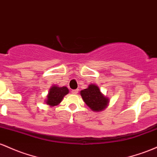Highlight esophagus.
I'll return each instance as SVG.
<instances>
[{
    "label": "esophagus",
    "instance_id": "1",
    "mask_svg": "<svg viewBox=\"0 0 157 157\" xmlns=\"http://www.w3.org/2000/svg\"><path fill=\"white\" fill-rule=\"evenodd\" d=\"M72 93H73V94H77V93H78V89H76V90H72Z\"/></svg>",
    "mask_w": 157,
    "mask_h": 157
}]
</instances>
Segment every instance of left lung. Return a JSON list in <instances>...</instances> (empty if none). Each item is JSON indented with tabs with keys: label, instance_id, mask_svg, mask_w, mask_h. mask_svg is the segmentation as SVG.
<instances>
[{
	"label": "left lung",
	"instance_id": "1",
	"mask_svg": "<svg viewBox=\"0 0 157 157\" xmlns=\"http://www.w3.org/2000/svg\"><path fill=\"white\" fill-rule=\"evenodd\" d=\"M82 99L93 111H102L108 106L110 98L106 97L96 84H91L80 91Z\"/></svg>",
	"mask_w": 157,
	"mask_h": 157
}]
</instances>
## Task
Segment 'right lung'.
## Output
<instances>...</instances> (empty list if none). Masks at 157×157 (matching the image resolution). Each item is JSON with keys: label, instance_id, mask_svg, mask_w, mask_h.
<instances>
[{"label": "right lung", "instance_id": "add662e5", "mask_svg": "<svg viewBox=\"0 0 157 157\" xmlns=\"http://www.w3.org/2000/svg\"><path fill=\"white\" fill-rule=\"evenodd\" d=\"M68 93L69 90L65 86L59 87V86L52 85L49 90L47 99L45 100L46 104L50 107L56 106L61 103L64 96L68 94Z\"/></svg>", "mask_w": 157, "mask_h": 157}]
</instances>
